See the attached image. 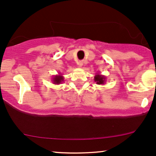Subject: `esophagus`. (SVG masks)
I'll use <instances>...</instances> for the list:
<instances>
[{
	"label": "esophagus",
	"mask_w": 156,
	"mask_h": 156,
	"mask_svg": "<svg viewBox=\"0 0 156 156\" xmlns=\"http://www.w3.org/2000/svg\"><path fill=\"white\" fill-rule=\"evenodd\" d=\"M83 64H84L83 61H79V62H78V65L79 66V67H81L83 65Z\"/></svg>",
	"instance_id": "1"
}]
</instances>
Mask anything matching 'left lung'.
I'll return each mask as SVG.
<instances>
[{
	"label": "left lung",
	"instance_id": "obj_1",
	"mask_svg": "<svg viewBox=\"0 0 156 156\" xmlns=\"http://www.w3.org/2000/svg\"><path fill=\"white\" fill-rule=\"evenodd\" d=\"M94 80L98 85H103V84H105V81H106V78H105V76L101 75V73H97L95 76H94Z\"/></svg>",
	"mask_w": 156,
	"mask_h": 156
}]
</instances>
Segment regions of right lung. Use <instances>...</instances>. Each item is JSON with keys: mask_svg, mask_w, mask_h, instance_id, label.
Wrapping results in <instances>:
<instances>
[{"mask_svg": "<svg viewBox=\"0 0 156 156\" xmlns=\"http://www.w3.org/2000/svg\"><path fill=\"white\" fill-rule=\"evenodd\" d=\"M52 81H53V84L58 85V84L62 83V82L64 81V77L62 76V74L58 73V75H55V76L53 77V78H52Z\"/></svg>", "mask_w": 156, "mask_h": 156, "instance_id": "1", "label": "right lung"}]
</instances>
